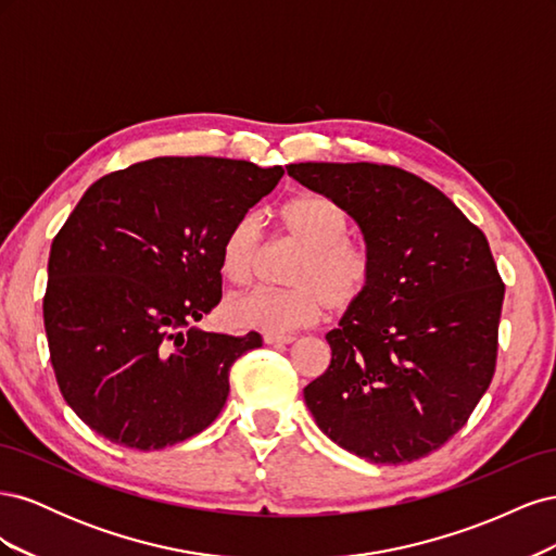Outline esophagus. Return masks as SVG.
Instances as JSON below:
<instances>
[{
  "label": "esophagus",
  "instance_id": "esophagus-1",
  "mask_svg": "<svg viewBox=\"0 0 556 556\" xmlns=\"http://www.w3.org/2000/svg\"><path fill=\"white\" fill-rule=\"evenodd\" d=\"M296 339L292 333H264V343L266 345H288Z\"/></svg>",
  "mask_w": 556,
  "mask_h": 556
}]
</instances>
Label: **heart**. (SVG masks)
<instances>
[{
  "instance_id": "1",
  "label": "heart",
  "mask_w": 556,
  "mask_h": 556,
  "mask_svg": "<svg viewBox=\"0 0 556 556\" xmlns=\"http://www.w3.org/2000/svg\"><path fill=\"white\" fill-rule=\"evenodd\" d=\"M280 225L290 239L304 245L288 290H252L229 299L227 319L237 327L266 333H288L315 325L327 308L348 311L371 290L374 255L362 241L350 239L345 208L325 194H301L285 201ZM264 248L262 223L243 213L220 241L223 276L248 285L257 271Z\"/></svg>"
}]
</instances>
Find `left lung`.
Wrapping results in <instances>:
<instances>
[{
    "label": "left lung",
    "mask_w": 556,
    "mask_h": 556,
    "mask_svg": "<svg viewBox=\"0 0 556 556\" xmlns=\"http://www.w3.org/2000/svg\"><path fill=\"white\" fill-rule=\"evenodd\" d=\"M288 174L359 225L371 290L327 333L306 390L317 427L374 464L445 445L490 387L503 285L484 233L431 182L390 164L299 162Z\"/></svg>",
    "instance_id": "1"
}]
</instances>
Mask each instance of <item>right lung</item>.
Returning <instances> with one entry per match:
<instances>
[{
    "mask_svg": "<svg viewBox=\"0 0 556 556\" xmlns=\"http://www.w3.org/2000/svg\"><path fill=\"white\" fill-rule=\"evenodd\" d=\"M282 166L155 157L92 182L50 245L43 325L70 408L131 450L204 431L262 336L188 329L223 299L220 241Z\"/></svg>",
    "mask_w": 556,
    "mask_h": 556,
    "instance_id": "obj_1",
    "label": "right lung"
}]
</instances>
